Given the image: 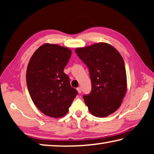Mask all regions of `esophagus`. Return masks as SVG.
Returning a JSON list of instances; mask_svg holds the SVG:
<instances>
[{"instance_id":"esophagus-1","label":"esophagus","mask_w":154,"mask_h":154,"mask_svg":"<svg viewBox=\"0 0 154 154\" xmlns=\"http://www.w3.org/2000/svg\"><path fill=\"white\" fill-rule=\"evenodd\" d=\"M77 92H78V93H79V94L82 93V88H81L80 87L77 88Z\"/></svg>"}]
</instances>
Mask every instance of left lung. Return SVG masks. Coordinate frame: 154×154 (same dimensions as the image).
<instances>
[{"mask_svg":"<svg viewBox=\"0 0 154 154\" xmlns=\"http://www.w3.org/2000/svg\"><path fill=\"white\" fill-rule=\"evenodd\" d=\"M89 69L92 91L83 96L93 116L113 113L121 106L127 91L126 68L117 49L106 43H98L75 49Z\"/></svg>","mask_w":154,"mask_h":154,"instance_id":"1","label":"left lung"}]
</instances>
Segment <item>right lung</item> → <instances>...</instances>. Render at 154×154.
<instances>
[{
    "instance_id": "add662e5",
    "label": "right lung",
    "mask_w": 154,
    "mask_h": 154,
    "mask_svg": "<svg viewBox=\"0 0 154 154\" xmlns=\"http://www.w3.org/2000/svg\"><path fill=\"white\" fill-rule=\"evenodd\" d=\"M70 49L45 43L33 54L26 70V83L33 103L45 116H64L77 95L64 69L71 58Z\"/></svg>"
}]
</instances>
